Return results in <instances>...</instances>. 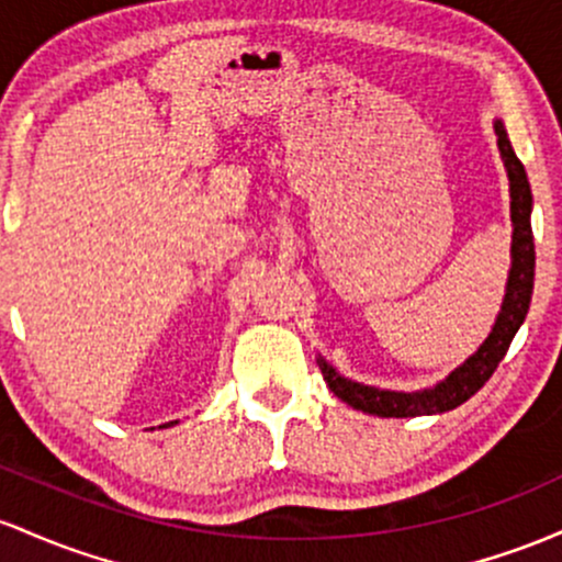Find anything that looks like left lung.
Here are the masks:
<instances>
[{
  "mask_svg": "<svg viewBox=\"0 0 562 562\" xmlns=\"http://www.w3.org/2000/svg\"><path fill=\"white\" fill-rule=\"evenodd\" d=\"M496 137H499V154L504 167H507L509 178V217H513V265H509L507 276V292H504L502 311L496 315V324L491 329L485 342L464 361L459 369H453L443 382L432 384V387L414 390V393H398V390H380L371 384L352 382L348 376L337 374V369L318 358L321 374L326 384L339 401L358 412L374 414V417H422V414H443L451 408L462 406L470 401L491 374L504 356H507L509 342L518 334L520 324L526 321L528 305H531L533 294V268H536V251H533V233H531V186H528L526 169L518 156H515L513 145H509L507 130L496 119L494 122Z\"/></svg>",
  "mask_w": 562,
  "mask_h": 562,
  "instance_id": "8db88e82",
  "label": "left lung"
}]
</instances>
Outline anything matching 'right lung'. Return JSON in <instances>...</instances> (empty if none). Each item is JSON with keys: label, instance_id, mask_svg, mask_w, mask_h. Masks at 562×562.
<instances>
[{"label": "right lung", "instance_id": "obj_1", "mask_svg": "<svg viewBox=\"0 0 562 562\" xmlns=\"http://www.w3.org/2000/svg\"><path fill=\"white\" fill-rule=\"evenodd\" d=\"M172 425H175V422H172Z\"/></svg>", "mask_w": 562, "mask_h": 562}]
</instances>
